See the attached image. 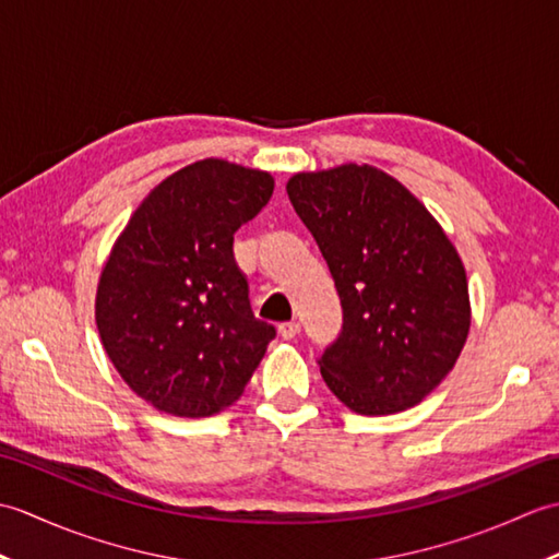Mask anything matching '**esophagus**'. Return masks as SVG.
<instances>
[{"instance_id": "esophagus-1", "label": "esophagus", "mask_w": 559, "mask_h": 559, "mask_svg": "<svg viewBox=\"0 0 559 559\" xmlns=\"http://www.w3.org/2000/svg\"><path fill=\"white\" fill-rule=\"evenodd\" d=\"M278 334H281L283 338H286V341H293L295 336L300 334V322H295V319H293V322H283V324L278 326Z\"/></svg>"}]
</instances>
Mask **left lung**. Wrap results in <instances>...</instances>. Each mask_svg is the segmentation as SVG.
Here are the masks:
<instances>
[{
	"label": "left lung",
	"mask_w": 559,
	"mask_h": 559,
	"mask_svg": "<svg viewBox=\"0 0 559 559\" xmlns=\"http://www.w3.org/2000/svg\"><path fill=\"white\" fill-rule=\"evenodd\" d=\"M286 189L343 307L341 334L319 358L326 386L362 415L420 403L456 365L471 329L456 247L406 187L372 165L298 173Z\"/></svg>",
	"instance_id": "8db88e82"
}]
</instances>
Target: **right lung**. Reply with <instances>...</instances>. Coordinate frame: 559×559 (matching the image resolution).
Returning <instances> with one entry per match:
<instances>
[{
  "mask_svg": "<svg viewBox=\"0 0 559 559\" xmlns=\"http://www.w3.org/2000/svg\"><path fill=\"white\" fill-rule=\"evenodd\" d=\"M273 177L197 160L151 189L117 237L96 293L115 370L153 408L206 418L242 396L273 324L249 307L233 235L269 204Z\"/></svg>",
  "mask_w": 559,
  "mask_h": 559,
  "instance_id": "obj_1",
  "label": "right lung"
}]
</instances>
